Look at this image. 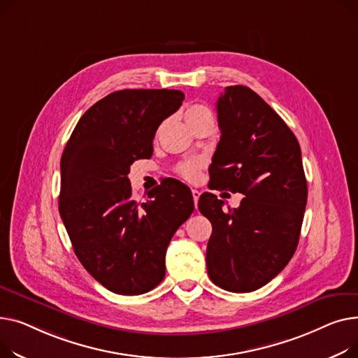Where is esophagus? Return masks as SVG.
<instances>
[{
	"instance_id": "34e87169",
	"label": "esophagus",
	"mask_w": 358,
	"mask_h": 358,
	"mask_svg": "<svg viewBox=\"0 0 358 358\" xmlns=\"http://www.w3.org/2000/svg\"><path fill=\"white\" fill-rule=\"evenodd\" d=\"M192 196H194L195 206H198V201H199V196H201V192L198 191V189H192Z\"/></svg>"
}]
</instances>
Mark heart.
I'll use <instances>...</instances> for the list:
<instances>
[{
    "instance_id": "obj_1",
    "label": "heart",
    "mask_w": 358,
    "mask_h": 358,
    "mask_svg": "<svg viewBox=\"0 0 358 358\" xmlns=\"http://www.w3.org/2000/svg\"><path fill=\"white\" fill-rule=\"evenodd\" d=\"M209 111L206 107H203V105H192V107H189L187 111H186V115H194V114H201V113H206ZM201 162L198 160H189V162H183L178 166V173L185 178L186 180H196L199 178V173H201Z\"/></svg>"
}]
</instances>
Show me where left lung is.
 <instances>
[{"label":"left lung","mask_w":358,"mask_h":358,"mask_svg":"<svg viewBox=\"0 0 358 358\" xmlns=\"http://www.w3.org/2000/svg\"><path fill=\"white\" fill-rule=\"evenodd\" d=\"M217 113L221 138L211 189L244 198L222 211L214 194L201 195L199 213L213 224L206 268L221 289L253 292L279 275L299 243L308 199L301 147L278 113L247 87H227Z\"/></svg>","instance_id":"left-lung-1"}]
</instances>
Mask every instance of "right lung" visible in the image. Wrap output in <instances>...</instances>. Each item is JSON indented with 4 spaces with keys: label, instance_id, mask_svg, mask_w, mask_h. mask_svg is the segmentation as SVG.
Listing matches in <instances>:
<instances>
[{
    "label": "right lung",
    "instance_id": "1",
    "mask_svg": "<svg viewBox=\"0 0 358 358\" xmlns=\"http://www.w3.org/2000/svg\"><path fill=\"white\" fill-rule=\"evenodd\" d=\"M183 98L176 90L115 91L80 117L60 159L59 213L75 255L118 295H141L163 280L167 245L195 209L191 189L176 179L145 202L133 199L129 179Z\"/></svg>",
    "mask_w": 358,
    "mask_h": 358
}]
</instances>
